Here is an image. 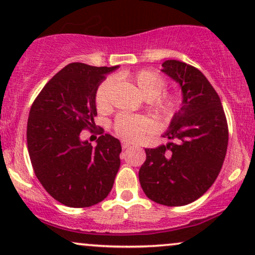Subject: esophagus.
<instances>
[{"label":"esophagus","mask_w":255,"mask_h":255,"mask_svg":"<svg viewBox=\"0 0 255 255\" xmlns=\"http://www.w3.org/2000/svg\"><path fill=\"white\" fill-rule=\"evenodd\" d=\"M122 148H124V150H126V148H128V147H130V144L129 142H127V141H122Z\"/></svg>","instance_id":"34e87169"}]
</instances>
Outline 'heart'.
I'll use <instances>...</instances> for the list:
<instances>
[{
	"instance_id": "heart-1",
	"label": "heart",
	"mask_w": 255,
	"mask_h": 255,
	"mask_svg": "<svg viewBox=\"0 0 255 255\" xmlns=\"http://www.w3.org/2000/svg\"><path fill=\"white\" fill-rule=\"evenodd\" d=\"M128 84L133 85L137 92L147 101H152V109L159 116L170 119L178 108V98L172 93L164 92L166 87L165 79L156 72L141 69L135 73H126L121 77ZM111 80L102 81L96 91V107L99 111L110 109ZM114 130L122 139L136 141L154 129L151 119L142 115L121 114L114 121Z\"/></svg>"
}]
</instances>
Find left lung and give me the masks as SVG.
<instances>
[{
	"instance_id": "obj_1",
	"label": "left lung",
	"mask_w": 255,
	"mask_h": 255,
	"mask_svg": "<svg viewBox=\"0 0 255 255\" xmlns=\"http://www.w3.org/2000/svg\"><path fill=\"white\" fill-rule=\"evenodd\" d=\"M162 67L180 84L182 107L163 135L172 141L145 150L139 181L154 203L183 206L200 198L216 181L229 131L219 96L203 73L176 60L165 61Z\"/></svg>"
}]
</instances>
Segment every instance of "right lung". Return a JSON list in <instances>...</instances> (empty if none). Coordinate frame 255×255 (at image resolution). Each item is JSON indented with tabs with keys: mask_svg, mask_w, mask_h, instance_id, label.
Returning <instances> with one entry per match:
<instances>
[{
	"mask_svg": "<svg viewBox=\"0 0 255 255\" xmlns=\"http://www.w3.org/2000/svg\"><path fill=\"white\" fill-rule=\"evenodd\" d=\"M116 68L69 63L46 83L31 107L27 148L34 174L44 189L66 206H92L113 188L121 144L103 128H93L96 91ZM84 129L101 134L96 148L80 139Z\"/></svg>",
	"mask_w": 255,
	"mask_h": 255,
	"instance_id": "right-lung-1",
	"label": "right lung"
}]
</instances>
